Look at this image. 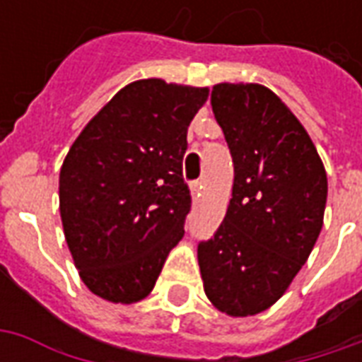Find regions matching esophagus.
I'll return each instance as SVG.
<instances>
[{
	"label": "esophagus",
	"mask_w": 362,
	"mask_h": 362,
	"mask_svg": "<svg viewBox=\"0 0 362 362\" xmlns=\"http://www.w3.org/2000/svg\"><path fill=\"white\" fill-rule=\"evenodd\" d=\"M189 189H192V196H194V199H199V196H202V182L199 180L192 182Z\"/></svg>",
	"instance_id": "esophagus-1"
}]
</instances>
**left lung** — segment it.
Here are the masks:
<instances>
[{"label":"left lung","instance_id":"left-lung-1","mask_svg":"<svg viewBox=\"0 0 362 362\" xmlns=\"http://www.w3.org/2000/svg\"><path fill=\"white\" fill-rule=\"evenodd\" d=\"M211 106L235 182L221 227L197 244V262L213 306L254 316L279 300L310 256L327 176L303 124L267 87L219 83Z\"/></svg>","mask_w":362,"mask_h":362}]
</instances>
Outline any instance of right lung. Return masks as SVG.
I'll return each mask as SVG.
<instances>
[{
  "instance_id": "right-lung-1",
  "label": "right lung",
  "mask_w": 362,
  "mask_h": 362,
  "mask_svg": "<svg viewBox=\"0 0 362 362\" xmlns=\"http://www.w3.org/2000/svg\"><path fill=\"white\" fill-rule=\"evenodd\" d=\"M207 87L141 79L85 126L59 170V213L83 283L110 303L149 295L192 207L182 160Z\"/></svg>"
}]
</instances>
